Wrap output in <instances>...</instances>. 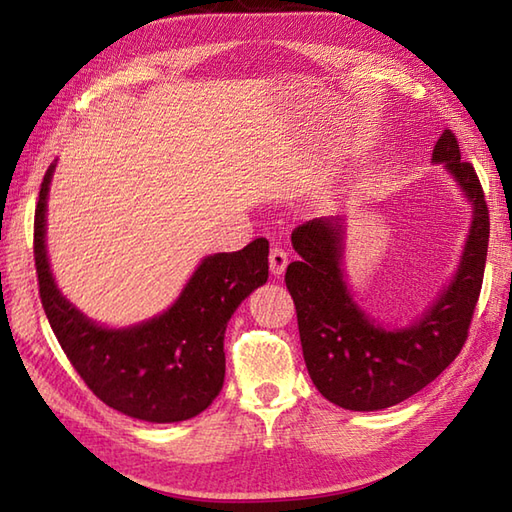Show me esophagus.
<instances>
[{"label": "esophagus", "mask_w": 512, "mask_h": 512, "mask_svg": "<svg viewBox=\"0 0 512 512\" xmlns=\"http://www.w3.org/2000/svg\"><path fill=\"white\" fill-rule=\"evenodd\" d=\"M286 266H288V253H286V250L279 248V246L270 248V273H273L275 277L284 275Z\"/></svg>", "instance_id": "obj_1"}]
</instances>
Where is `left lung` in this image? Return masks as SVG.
Segmentation results:
<instances>
[{
    "mask_svg": "<svg viewBox=\"0 0 512 512\" xmlns=\"http://www.w3.org/2000/svg\"><path fill=\"white\" fill-rule=\"evenodd\" d=\"M460 158L458 138L444 129L431 160L460 184L473 204V220L458 273L409 328L387 330L356 306L341 268L343 217H317L292 231L299 259L286 270V286L297 308L303 361L314 387L334 405L350 411L394 407L460 354L480 299L491 231L480 178Z\"/></svg>",
    "mask_w": 512,
    "mask_h": 512,
    "instance_id": "left-lung-1",
    "label": "left lung"
}]
</instances>
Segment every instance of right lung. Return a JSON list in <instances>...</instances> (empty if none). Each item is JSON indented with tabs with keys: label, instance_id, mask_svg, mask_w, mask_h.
<instances>
[{
	"label": "right lung",
	"instance_id": "1",
	"mask_svg": "<svg viewBox=\"0 0 512 512\" xmlns=\"http://www.w3.org/2000/svg\"><path fill=\"white\" fill-rule=\"evenodd\" d=\"M54 165L41 182L35 209L39 297L65 356L96 398L145 422L198 416L224 385L226 323L268 279V239L237 253L204 257L169 310L132 328H103L61 295L46 253V209Z\"/></svg>",
	"mask_w": 512,
	"mask_h": 512
}]
</instances>
